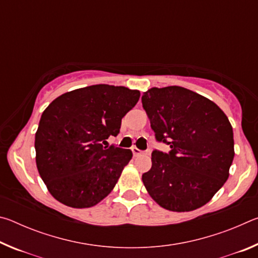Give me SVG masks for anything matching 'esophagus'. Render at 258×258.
Listing matches in <instances>:
<instances>
[{
  "instance_id": "34e87169",
  "label": "esophagus",
  "mask_w": 258,
  "mask_h": 258,
  "mask_svg": "<svg viewBox=\"0 0 258 258\" xmlns=\"http://www.w3.org/2000/svg\"><path fill=\"white\" fill-rule=\"evenodd\" d=\"M132 152H133V155H134V156H140V155H148V152H147V151L140 150V149H138L137 147H133V148H132Z\"/></svg>"
}]
</instances>
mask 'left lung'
<instances>
[{
	"label": "left lung",
	"instance_id": "8db88e82",
	"mask_svg": "<svg viewBox=\"0 0 258 258\" xmlns=\"http://www.w3.org/2000/svg\"><path fill=\"white\" fill-rule=\"evenodd\" d=\"M142 106L158 142L167 154L154 150L152 166L142 175L151 198L172 212L204 206L229 177L234 157L233 131L217 104L181 86L152 87Z\"/></svg>",
	"mask_w": 258,
	"mask_h": 258
}]
</instances>
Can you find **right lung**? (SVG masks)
<instances>
[{
	"instance_id": "add662e5",
	"label": "right lung",
	"mask_w": 258,
	"mask_h": 258,
	"mask_svg": "<svg viewBox=\"0 0 258 258\" xmlns=\"http://www.w3.org/2000/svg\"><path fill=\"white\" fill-rule=\"evenodd\" d=\"M139 98L138 90L98 84L60 95L43 111L35 134L36 165L58 202L87 208L110 194L133 155L103 145L118 135L121 118Z\"/></svg>"
}]
</instances>
